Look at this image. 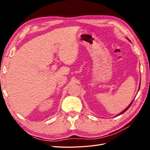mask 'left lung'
<instances>
[{
    "label": "left lung",
    "instance_id": "1",
    "mask_svg": "<svg viewBox=\"0 0 150 150\" xmlns=\"http://www.w3.org/2000/svg\"><path fill=\"white\" fill-rule=\"evenodd\" d=\"M133 100H134V99H133ZM133 100L132 101V102H131V104H129V106H128V107H127V108H126V110H124L123 111H122V112H121V113H120V114H119V115H117V116H119V115H122V113H124V112H125L126 111H127V110H128V109H129V107H130V106H131V104H132V103H133Z\"/></svg>",
    "mask_w": 150,
    "mask_h": 150
}]
</instances>
